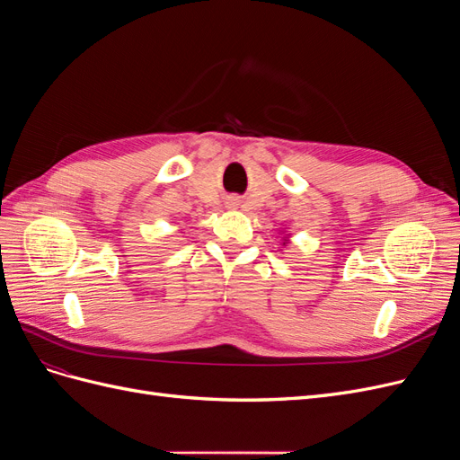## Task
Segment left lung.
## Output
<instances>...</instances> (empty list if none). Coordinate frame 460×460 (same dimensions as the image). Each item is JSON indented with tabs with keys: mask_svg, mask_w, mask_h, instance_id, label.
Listing matches in <instances>:
<instances>
[{
	"mask_svg": "<svg viewBox=\"0 0 460 460\" xmlns=\"http://www.w3.org/2000/svg\"><path fill=\"white\" fill-rule=\"evenodd\" d=\"M288 238H289V234H286V235H284V245H286V243H289V240H288Z\"/></svg>",
	"mask_w": 460,
	"mask_h": 460,
	"instance_id": "8db88e82",
	"label": "left lung"
}]
</instances>
